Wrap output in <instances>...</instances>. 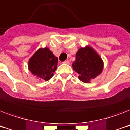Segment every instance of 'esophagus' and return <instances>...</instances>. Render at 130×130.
Listing matches in <instances>:
<instances>
[{
    "instance_id": "obj_1",
    "label": "esophagus",
    "mask_w": 130,
    "mask_h": 130,
    "mask_svg": "<svg viewBox=\"0 0 130 130\" xmlns=\"http://www.w3.org/2000/svg\"><path fill=\"white\" fill-rule=\"evenodd\" d=\"M64 63L66 64H70V62H69V61H68V60H66L65 62H64Z\"/></svg>"
}]
</instances>
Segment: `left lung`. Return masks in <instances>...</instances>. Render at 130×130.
Here are the masks:
<instances>
[{"label":"left lung","mask_w":130,"mask_h":130,"mask_svg":"<svg viewBox=\"0 0 130 130\" xmlns=\"http://www.w3.org/2000/svg\"><path fill=\"white\" fill-rule=\"evenodd\" d=\"M104 63L98 53L89 45L80 47L76 54V60L72 63L74 70L78 74V78L85 83L101 74Z\"/></svg>","instance_id":"obj_1"}]
</instances>
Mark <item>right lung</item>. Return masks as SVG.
<instances>
[{"label": "right lung", "mask_w": 130, "mask_h": 130, "mask_svg": "<svg viewBox=\"0 0 130 130\" xmlns=\"http://www.w3.org/2000/svg\"><path fill=\"white\" fill-rule=\"evenodd\" d=\"M58 58L48 47L38 49L28 61L29 71L39 80L47 81L57 69Z\"/></svg>", "instance_id": "add662e5"}]
</instances>
